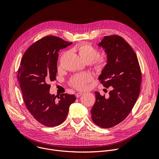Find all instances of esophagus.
<instances>
[{
	"label": "esophagus",
	"instance_id": "34e87169",
	"mask_svg": "<svg viewBox=\"0 0 159 159\" xmlns=\"http://www.w3.org/2000/svg\"><path fill=\"white\" fill-rule=\"evenodd\" d=\"M82 94H83V93H77V94H75V96H76V98H79V97H80Z\"/></svg>",
	"mask_w": 159,
	"mask_h": 159
}]
</instances>
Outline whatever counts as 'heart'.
I'll return each instance as SVG.
<instances>
[{
  "label": "heart",
  "instance_id": "obj_1",
  "mask_svg": "<svg viewBox=\"0 0 159 159\" xmlns=\"http://www.w3.org/2000/svg\"><path fill=\"white\" fill-rule=\"evenodd\" d=\"M76 50L82 58L86 63H92L93 67L97 72H102L107 64L109 57L108 55L104 52L99 53L97 48L91 44L83 42L78 44ZM62 57V56H61ZM93 79L92 74L89 72H84L74 75L70 80L69 83L72 87L78 90L85 89L87 84Z\"/></svg>",
  "mask_w": 159,
  "mask_h": 159
}]
</instances>
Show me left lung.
<instances>
[{
	"mask_svg": "<svg viewBox=\"0 0 159 159\" xmlns=\"http://www.w3.org/2000/svg\"><path fill=\"white\" fill-rule=\"evenodd\" d=\"M99 45L109 57L99 80L112 90L107 98L95 92L96 102L90 112L96 125L109 128L122 122L131 111L140 94L142 75L137 55L122 37L104 36Z\"/></svg>",
	"mask_w": 159,
	"mask_h": 159,
	"instance_id": "8db88e82",
	"label": "left lung"
}]
</instances>
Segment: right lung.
Wrapping results in <instances>:
<instances>
[{
	"label": "right lung",
	"instance_id": "add662e5",
	"mask_svg": "<svg viewBox=\"0 0 159 159\" xmlns=\"http://www.w3.org/2000/svg\"><path fill=\"white\" fill-rule=\"evenodd\" d=\"M72 43L53 35L38 39L27 49L18 69L17 79L24 103L34 118L41 125L54 127L66 118L75 95L50 94L51 81L56 79L60 49Z\"/></svg>",
	"mask_w": 159,
	"mask_h": 159
}]
</instances>
